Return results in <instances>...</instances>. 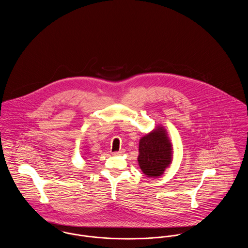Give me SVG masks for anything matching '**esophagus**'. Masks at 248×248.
Wrapping results in <instances>:
<instances>
[{
	"label": "esophagus",
	"instance_id": "34e87169",
	"mask_svg": "<svg viewBox=\"0 0 248 248\" xmlns=\"http://www.w3.org/2000/svg\"><path fill=\"white\" fill-rule=\"evenodd\" d=\"M124 153V150L123 149V150H121V151H119V152H114V153H112V155L117 156V155H122Z\"/></svg>",
	"mask_w": 248,
	"mask_h": 248
}]
</instances>
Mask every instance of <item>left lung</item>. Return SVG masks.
<instances>
[{
    "label": "left lung",
    "mask_w": 248,
    "mask_h": 248,
    "mask_svg": "<svg viewBox=\"0 0 248 248\" xmlns=\"http://www.w3.org/2000/svg\"><path fill=\"white\" fill-rule=\"evenodd\" d=\"M172 159V147L162 127L143 137L140 141L139 164L147 177L163 175Z\"/></svg>",
    "instance_id": "obj_1"
}]
</instances>
